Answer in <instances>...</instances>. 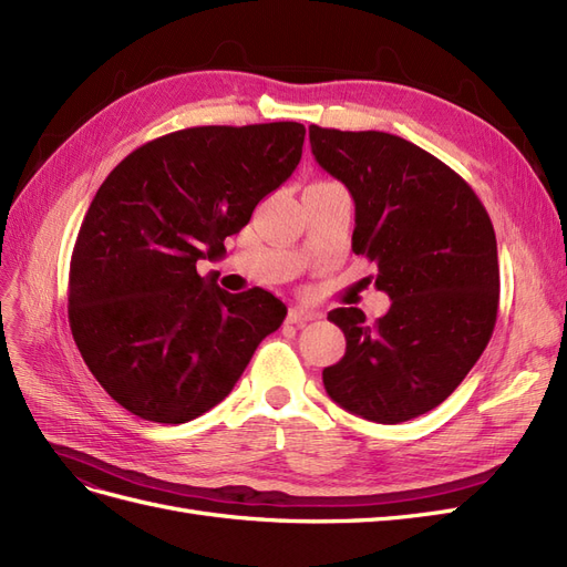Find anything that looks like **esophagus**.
<instances>
[{
  "mask_svg": "<svg viewBox=\"0 0 567 567\" xmlns=\"http://www.w3.org/2000/svg\"><path fill=\"white\" fill-rule=\"evenodd\" d=\"M319 315L315 310H307V307H290L286 319L288 323H307V321H315Z\"/></svg>",
  "mask_w": 567,
  "mask_h": 567,
  "instance_id": "1",
  "label": "esophagus"
}]
</instances>
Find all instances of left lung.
<instances>
[{
	"label": "left lung",
	"instance_id": "8db88e82",
	"mask_svg": "<svg viewBox=\"0 0 567 567\" xmlns=\"http://www.w3.org/2000/svg\"><path fill=\"white\" fill-rule=\"evenodd\" d=\"M317 163L354 198L352 250L379 267L390 310L329 319L346 357L323 369L329 398L350 414L402 423L442 404L487 348L499 307L492 219L473 188L431 153L388 132L310 125Z\"/></svg>",
	"mask_w": 567,
	"mask_h": 567
}]
</instances>
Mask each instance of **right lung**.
<instances>
[{
  "mask_svg": "<svg viewBox=\"0 0 567 567\" xmlns=\"http://www.w3.org/2000/svg\"><path fill=\"white\" fill-rule=\"evenodd\" d=\"M302 144L300 123L188 127L132 151L99 186L71 257L68 321L94 379L134 416L210 411L286 319L269 290L227 293L196 262L227 252Z\"/></svg>",
  "mask_w": 567,
  "mask_h": 567,
  "instance_id": "1",
  "label": "right lung"
}]
</instances>
